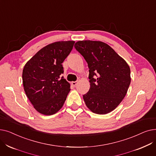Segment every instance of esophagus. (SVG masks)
<instances>
[{
  "label": "esophagus",
  "instance_id": "1",
  "mask_svg": "<svg viewBox=\"0 0 156 156\" xmlns=\"http://www.w3.org/2000/svg\"><path fill=\"white\" fill-rule=\"evenodd\" d=\"M77 83H78V81H73V82H71L72 85L74 86V87H76V85H77Z\"/></svg>",
  "mask_w": 156,
  "mask_h": 156
}]
</instances>
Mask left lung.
Instances as JSON below:
<instances>
[{"label": "left lung", "mask_w": 156, "mask_h": 156, "mask_svg": "<svg viewBox=\"0 0 156 156\" xmlns=\"http://www.w3.org/2000/svg\"><path fill=\"white\" fill-rule=\"evenodd\" d=\"M75 47L89 68L90 88L83 96L86 105L95 114L111 112L127 93L131 82L128 64L109 45L101 41H78Z\"/></svg>", "instance_id": "obj_1"}]
</instances>
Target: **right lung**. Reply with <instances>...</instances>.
Masks as SVG:
<instances>
[{
    "instance_id": "obj_1",
    "label": "right lung",
    "mask_w": 156,
    "mask_h": 156,
    "mask_svg": "<svg viewBox=\"0 0 156 156\" xmlns=\"http://www.w3.org/2000/svg\"><path fill=\"white\" fill-rule=\"evenodd\" d=\"M74 44L75 41H61L48 44L33 56L23 68L24 92L34 108L44 115L58 112L70 91V84L62 76V63Z\"/></svg>"
}]
</instances>
